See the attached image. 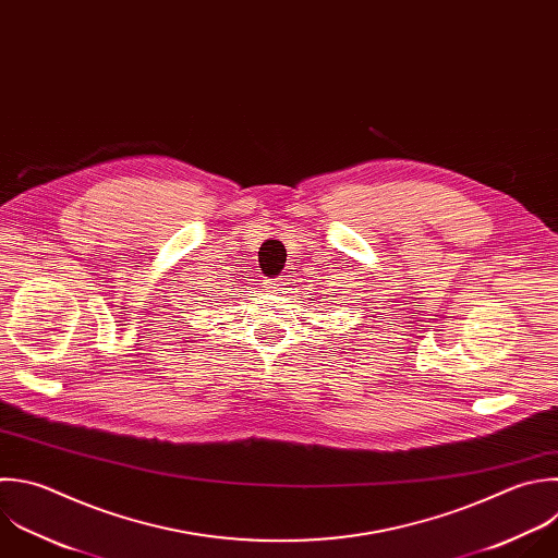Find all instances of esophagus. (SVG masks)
Returning a JSON list of instances; mask_svg holds the SVG:
<instances>
[{
  "label": "esophagus",
  "instance_id": "34e87169",
  "mask_svg": "<svg viewBox=\"0 0 558 558\" xmlns=\"http://www.w3.org/2000/svg\"><path fill=\"white\" fill-rule=\"evenodd\" d=\"M281 286H283V281H279V279H268V281H266V288H268L270 292H281Z\"/></svg>",
  "mask_w": 558,
  "mask_h": 558
}]
</instances>
